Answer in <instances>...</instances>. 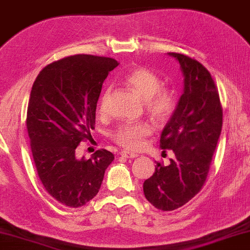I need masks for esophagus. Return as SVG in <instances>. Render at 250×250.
I'll list each match as a JSON object with an SVG mask.
<instances>
[{
	"instance_id": "obj_1",
	"label": "esophagus",
	"mask_w": 250,
	"mask_h": 250,
	"mask_svg": "<svg viewBox=\"0 0 250 250\" xmlns=\"http://www.w3.org/2000/svg\"><path fill=\"white\" fill-rule=\"evenodd\" d=\"M120 155L122 156V157L125 158H135L137 157V154H135V152H131V151H127V150H122L121 152H120Z\"/></svg>"
}]
</instances>
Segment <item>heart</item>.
<instances>
[{
	"label": "heart",
	"instance_id": "1",
	"mask_svg": "<svg viewBox=\"0 0 250 250\" xmlns=\"http://www.w3.org/2000/svg\"><path fill=\"white\" fill-rule=\"evenodd\" d=\"M123 83L146 100V112L155 120L165 121L172 115L176 108L174 93L169 88L161 87V78L155 72L146 67L133 68L123 78ZM108 94V91L104 93L101 108H104ZM151 133L152 125L149 122H127L115 129L113 138L123 148L135 150L143 146L144 140Z\"/></svg>",
	"mask_w": 250,
	"mask_h": 250
}]
</instances>
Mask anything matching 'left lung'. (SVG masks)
<instances>
[{"label": "left lung", "mask_w": 250, "mask_h": 250, "mask_svg": "<svg viewBox=\"0 0 250 250\" xmlns=\"http://www.w3.org/2000/svg\"><path fill=\"white\" fill-rule=\"evenodd\" d=\"M180 65L184 91L161 135V148L172 150L170 164L156 165L143 184L146 200L162 211L188 203L205 184L222 128V108L211 73L197 60L169 52Z\"/></svg>", "instance_id": "8db88e82"}]
</instances>
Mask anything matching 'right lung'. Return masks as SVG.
Listing matches in <instances>:
<instances>
[{"label": "right lung", "mask_w": 250, "mask_h": 250, "mask_svg": "<svg viewBox=\"0 0 250 250\" xmlns=\"http://www.w3.org/2000/svg\"><path fill=\"white\" fill-rule=\"evenodd\" d=\"M117 65L107 57H66L45 66L32 85L26 115L32 156L45 190L62 205L92 200L114 159L104 149L79 158L77 148L92 138L102 83Z\"/></svg>", "instance_id": "1"}]
</instances>
